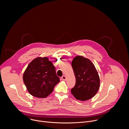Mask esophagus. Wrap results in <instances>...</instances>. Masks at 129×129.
<instances>
[{
    "mask_svg": "<svg viewBox=\"0 0 129 129\" xmlns=\"http://www.w3.org/2000/svg\"><path fill=\"white\" fill-rule=\"evenodd\" d=\"M61 79H62V80H63V81H65V80H66V77L65 76H62V77Z\"/></svg>",
    "mask_w": 129,
    "mask_h": 129,
    "instance_id": "esophagus-1",
    "label": "esophagus"
}]
</instances>
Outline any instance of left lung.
<instances>
[{
	"instance_id": "left-lung-1",
	"label": "left lung",
	"mask_w": 129,
	"mask_h": 129,
	"mask_svg": "<svg viewBox=\"0 0 129 129\" xmlns=\"http://www.w3.org/2000/svg\"><path fill=\"white\" fill-rule=\"evenodd\" d=\"M76 83L71 90L77 100L85 101L93 98L98 91L100 80L98 72L91 61L82 56H77L72 61Z\"/></svg>"
}]
</instances>
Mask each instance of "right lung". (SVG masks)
Listing matches in <instances>:
<instances>
[{
	"label": "right lung",
	"mask_w": 129,
	"mask_h": 129,
	"mask_svg": "<svg viewBox=\"0 0 129 129\" xmlns=\"http://www.w3.org/2000/svg\"><path fill=\"white\" fill-rule=\"evenodd\" d=\"M23 79L28 92L39 98L48 96L60 82L56 68L46 57L33 60L24 71Z\"/></svg>",
	"instance_id": "add662e5"
}]
</instances>
